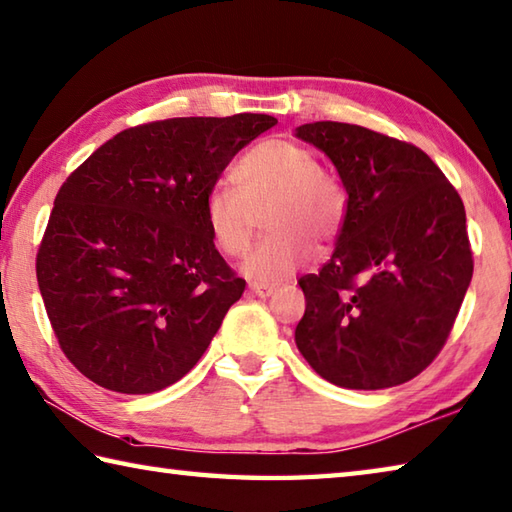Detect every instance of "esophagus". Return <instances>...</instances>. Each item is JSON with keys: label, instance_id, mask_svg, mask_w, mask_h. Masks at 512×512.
<instances>
[{"label": "esophagus", "instance_id": "obj_1", "mask_svg": "<svg viewBox=\"0 0 512 512\" xmlns=\"http://www.w3.org/2000/svg\"><path fill=\"white\" fill-rule=\"evenodd\" d=\"M248 288H250V293L253 295H257V297H270L275 293V286H268V284H259V282H250L248 284Z\"/></svg>", "mask_w": 512, "mask_h": 512}]
</instances>
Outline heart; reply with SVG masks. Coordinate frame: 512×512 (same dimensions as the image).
<instances>
[{"label": "heart", "mask_w": 512, "mask_h": 512, "mask_svg": "<svg viewBox=\"0 0 512 512\" xmlns=\"http://www.w3.org/2000/svg\"><path fill=\"white\" fill-rule=\"evenodd\" d=\"M237 186L217 182L202 204L204 226L228 257H242L255 230V210L270 204V233L246 257L242 270L259 282H282L315 255V239L328 244L339 235L346 197L337 179L319 168L313 150L293 139H264L235 166Z\"/></svg>", "instance_id": "1"}]
</instances>
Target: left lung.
I'll return each mask as SVG.
<instances>
[{
	"label": "left lung",
	"instance_id": "1",
	"mask_svg": "<svg viewBox=\"0 0 512 512\" xmlns=\"http://www.w3.org/2000/svg\"><path fill=\"white\" fill-rule=\"evenodd\" d=\"M346 188L333 257L299 279L295 344L326 382L379 390L408 382L444 348L473 277L462 197L422 148L364 126L295 130Z\"/></svg>",
	"mask_w": 512,
	"mask_h": 512
}]
</instances>
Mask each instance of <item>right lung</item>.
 <instances>
[{"label":"right lung","instance_id":"right-lung-1","mask_svg":"<svg viewBox=\"0 0 512 512\" xmlns=\"http://www.w3.org/2000/svg\"><path fill=\"white\" fill-rule=\"evenodd\" d=\"M275 117H173L122 130L59 188L37 284L59 348L97 386L157 393L206 353L246 282L204 226L208 188Z\"/></svg>","mask_w":512,"mask_h":512}]
</instances>
